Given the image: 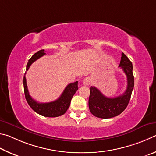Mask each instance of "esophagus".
<instances>
[{"instance_id":"obj_1","label":"esophagus","mask_w":156,"mask_h":156,"mask_svg":"<svg viewBox=\"0 0 156 156\" xmlns=\"http://www.w3.org/2000/svg\"><path fill=\"white\" fill-rule=\"evenodd\" d=\"M91 83V79L90 77H86L83 79V84L84 86H89Z\"/></svg>"}]
</instances>
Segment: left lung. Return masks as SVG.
Instances as JSON below:
<instances>
[{
  "label": "left lung",
  "instance_id": "8db88e82",
  "mask_svg": "<svg viewBox=\"0 0 156 156\" xmlns=\"http://www.w3.org/2000/svg\"><path fill=\"white\" fill-rule=\"evenodd\" d=\"M119 66L127 76V86L122 94L114 98H109L103 95L99 89L94 86L90 88L88 105L90 112L94 116L101 119H110L119 115L127 108L129 102L133 86L134 77L133 74V66L129 58L122 53Z\"/></svg>",
  "mask_w": 156,
  "mask_h": 156
}]
</instances>
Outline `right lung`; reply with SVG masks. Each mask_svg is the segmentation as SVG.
Here are the masks:
<instances>
[{
	"label": "right lung",
	"mask_w": 156,
	"mask_h": 156,
	"mask_svg": "<svg viewBox=\"0 0 156 156\" xmlns=\"http://www.w3.org/2000/svg\"><path fill=\"white\" fill-rule=\"evenodd\" d=\"M44 50H40L37 53H35L31 58L29 59V62L27 64V69L28 70L30 66L35 61H36L40 57L44 55ZM24 73L23 79V85H24V95L27 103L30 107L34 110L35 112L40 114L43 116L46 117H57L62 116L66 113V112L69 108L71 99L75 94L76 91L78 90V81H75L74 83H69L66 87L64 92H62L61 96L59 99L49 103H38L33 99L29 95V92L27 88V81Z\"/></svg>",
	"instance_id": "add662e5"
}]
</instances>
